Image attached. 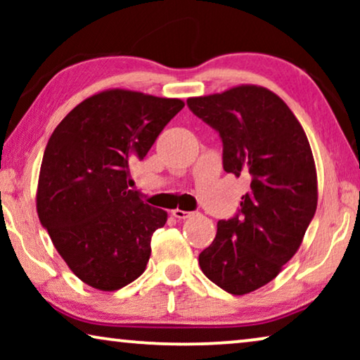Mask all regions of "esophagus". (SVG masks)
<instances>
[{
  "label": "esophagus",
  "instance_id": "obj_1",
  "mask_svg": "<svg viewBox=\"0 0 360 360\" xmlns=\"http://www.w3.org/2000/svg\"><path fill=\"white\" fill-rule=\"evenodd\" d=\"M172 214H174L176 219H186V218H190V216H191V213H188V211H184V210H179V208L172 211Z\"/></svg>",
  "mask_w": 360,
  "mask_h": 360
}]
</instances>
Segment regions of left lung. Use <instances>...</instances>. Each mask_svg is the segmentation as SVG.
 Returning <instances> with one entry per match:
<instances>
[{"mask_svg":"<svg viewBox=\"0 0 360 360\" xmlns=\"http://www.w3.org/2000/svg\"><path fill=\"white\" fill-rule=\"evenodd\" d=\"M186 105L219 132L224 170L250 180L239 213L218 221L200 267L228 293H250L282 272L311 223L318 205L311 147L292 110L264 86H233Z\"/></svg>","mask_w":360,"mask_h":360,"instance_id":"1","label":"left lung"}]
</instances>
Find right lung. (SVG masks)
Wrapping results in <instances>:
<instances>
[{
	"mask_svg": "<svg viewBox=\"0 0 360 360\" xmlns=\"http://www.w3.org/2000/svg\"><path fill=\"white\" fill-rule=\"evenodd\" d=\"M185 103L112 88L77 105L52 132L37 184V214L68 269L90 287L134 282L167 211L144 203L129 162L142 160Z\"/></svg>",
	"mask_w": 360,
	"mask_h": 360,
	"instance_id": "1",
	"label": "right lung"
}]
</instances>
